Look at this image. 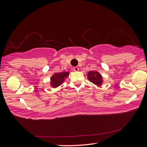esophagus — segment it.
I'll return each instance as SVG.
<instances>
[{"label": "esophagus", "instance_id": "esophagus-1", "mask_svg": "<svg viewBox=\"0 0 147 147\" xmlns=\"http://www.w3.org/2000/svg\"><path fill=\"white\" fill-rule=\"evenodd\" d=\"M73 71H79V68L78 67H73Z\"/></svg>", "mask_w": 147, "mask_h": 147}]
</instances>
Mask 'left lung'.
I'll return each instance as SVG.
<instances>
[{"label":"left lung","mask_w":147,"mask_h":147,"mask_svg":"<svg viewBox=\"0 0 147 147\" xmlns=\"http://www.w3.org/2000/svg\"><path fill=\"white\" fill-rule=\"evenodd\" d=\"M87 78L89 80L90 82L94 84V85L100 86L104 83V80L102 74L99 73L98 71H91L87 73Z\"/></svg>","instance_id":"8db88e82"}]
</instances>
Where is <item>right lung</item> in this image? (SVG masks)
Masks as SVG:
<instances>
[{
  "instance_id": "add662e5",
  "label": "right lung",
  "mask_w": 147,
  "mask_h": 147,
  "mask_svg": "<svg viewBox=\"0 0 147 147\" xmlns=\"http://www.w3.org/2000/svg\"><path fill=\"white\" fill-rule=\"evenodd\" d=\"M69 74V72H62V73H57L53 74L51 77V82H50L51 86L53 88H57L64 82Z\"/></svg>"
}]
</instances>
